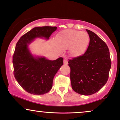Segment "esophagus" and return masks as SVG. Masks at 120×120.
<instances>
[{"label":"esophagus","mask_w":120,"mask_h":120,"mask_svg":"<svg viewBox=\"0 0 120 120\" xmlns=\"http://www.w3.org/2000/svg\"><path fill=\"white\" fill-rule=\"evenodd\" d=\"M64 64H68V61H67V60L64 59Z\"/></svg>","instance_id":"obj_1"}]
</instances>
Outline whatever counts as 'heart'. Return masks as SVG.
<instances>
[{
	"mask_svg": "<svg viewBox=\"0 0 120 120\" xmlns=\"http://www.w3.org/2000/svg\"><path fill=\"white\" fill-rule=\"evenodd\" d=\"M89 36L85 32L67 29L60 32L52 42L53 48L58 53L69 49L71 56L77 57L85 52L89 44Z\"/></svg>",
	"mask_w": 120,
	"mask_h": 120,
	"instance_id": "1",
	"label": "heart"
}]
</instances>
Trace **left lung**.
<instances>
[{
  "label": "left lung",
  "mask_w": 120,
  "mask_h": 120,
  "mask_svg": "<svg viewBox=\"0 0 120 120\" xmlns=\"http://www.w3.org/2000/svg\"><path fill=\"white\" fill-rule=\"evenodd\" d=\"M90 44L84 54L68 60L72 90L82 95L99 91L107 83L111 67L107 44L98 35L86 29Z\"/></svg>",
  "instance_id": "obj_1"
}]
</instances>
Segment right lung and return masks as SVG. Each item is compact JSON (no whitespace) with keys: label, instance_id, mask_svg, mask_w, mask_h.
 <instances>
[{"label":"right lung","instance_id":"obj_1","mask_svg":"<svg viewBox=\"0 0 120 120\" xmlns=\"http://www.w3.org/2000/svg\"><path fill=\"white\" fill-rule=\"evenodd\" d=\"M56 30V26L35 27L21 36L13 56L14 76L21 87L33 95H44L53 86L54 77L64 64L60 57L51 60L45 56H33L29 45L37 38L48 40Z\"/></svg>","mask_w":120,"mask_h":120}]
</instances>
